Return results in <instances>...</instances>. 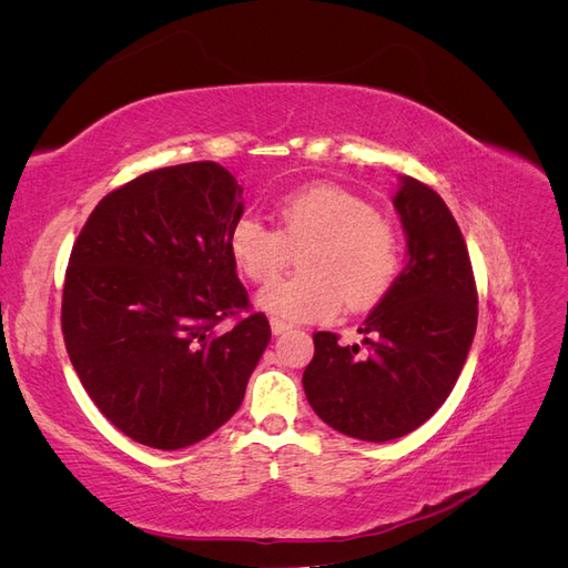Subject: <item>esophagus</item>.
<instances>
[{
	"label": "esophagus",
	"instance_id": "1",
	"mask_svg": "<svg viewBox=\"0 0 568 568\" xmlns=\"http://www.w3.org/2000/svg\"><path fill=\"white\" fill-rule=\"evenodd\" d=\"M270 329H272L274 336H282V334H286V332L291 329V324L284 322V320H280V317H272V320H270Z\"/></svg>",
	"mask_w": 568,
	"mask_h": 568
}]
</instances>
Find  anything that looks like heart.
Instances as JSON below:
<instances>
[{
	"mask_svg": "<svg viewBox=\"0 0 568 568\" xmlns=\"http://www.w3.org/2000/svg\"><path fill=\"white\" fill-rule=\"evenodd\" d=\"M280 230L261 217L242 215L227 232V248L239 272L255 284L272 282L301 251L303 272L265 286L261 311L294 322L334 317L346 303L365 311L386 296L400 270L393 225L372 205L334 182L296 189L277 201Z\"/></svg>",
	"mask_w": 568,
	"mask_h": 568,
	"instance_id": "b5f03b06",
	"label": "heart"
}]
</instances>
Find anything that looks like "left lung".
<instances>
[{"instance_id":"left-lung-1","label":"left lung","mask_w":568,"mask_h":568,"mask_svg":"<svg viewBox=\"0 0 568 568\" xmlns=\"http://www.w3.org/2000/svg\"><path fill=\"white\" fill-rule=\"evenodd\" d=\"M393 205L407 263L359 326L363 346H341L336 334L317 332L303 372L317 417L372 443L415 432L445 403L478 320L469 251L448 205L415 178H400Z\"/></svg>"}]
</instances>
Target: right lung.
<instances>
[{
    "mask_svg": "<svg viewBox=\"0 0 568 568\" xmlns=\"http://www.w3.org/2000/svg\"><path fill=\"white\" fill-rule=\"evenodd\" d=\"M242 186L213 161L159 168L97 203L65 270L61 329L94 405L128 438L180 450L244 400L270 343L248 311L227 232Z\"/></svg>",
    "mask_w": 568,
    "mask_h": 568,
    "instance_id": "obj_1",
    "label": "right lung"
}]
</instances>
